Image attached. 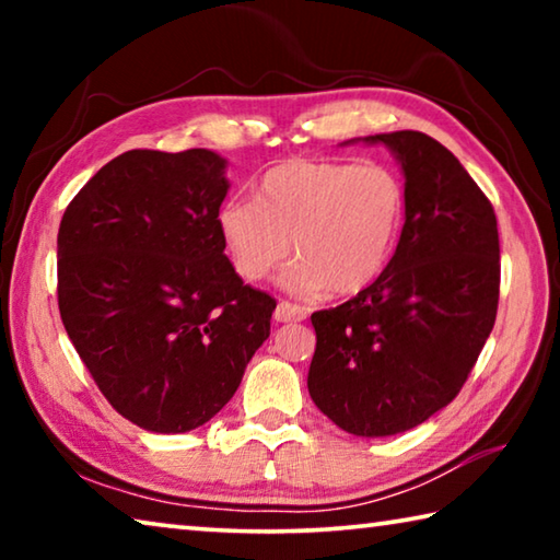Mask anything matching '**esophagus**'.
Masks as SVG:
<instances>
[{"label":"esophagus","instance_id":"1","mask_svg":"<svg viewBox=\"0 0 560 560\" xmlns=\"http://www.w3.org/2000/svg\"><path fill=\"white\" fill-rule=\"evenodd\" d=\"M303 318H306L303 308H299L296 303H289V301H279L277 311H273V320H277V324H289V320H303Z\"/></svg>","mask_w":560,"mask_h":560}]
</instances>
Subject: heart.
Wrapping results in <instances>:
<instances>
[{
  "instance_id": "b5f03b06",
  "label": "heart",
  "mask_w": 560,
  "mask_h": 560,
  "mask_svg": "<svg viewBox=\"0 0 560 560\" xmlns=\"http://www.w3.org/2000/svg\"><path fill=\"white\" fill-rule=\"evenodd\" d=\"M407 195L381 163L287 160L264 173L257 200H226L217 230L244 281L267 279L291 254L283 289L314 296L363 291L381 277L400 240Z\"/></svg>"
}]
</instances>
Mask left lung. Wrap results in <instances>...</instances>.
Here are the masks:
<instances>
[{"label":"left lung","instance_id":"8db88e82","mask_svg":"<svg viewBox=\"0 0 560 560\" xmlns=\"http://www.w3.org/2000/svg\"><path fill=\"white\" fill-rule=\"evenodd\" d=\"M385 145L405 177L400 242L381 277L316 311L311 400L355 438H390L447 407L494 328V207L438 140L417 130L346 143Z\"/></svg>","mask_w":560,"mask_h":560}]
</instances>
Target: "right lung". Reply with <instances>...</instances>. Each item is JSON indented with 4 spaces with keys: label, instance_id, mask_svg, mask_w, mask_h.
<instances>
[{
    "label": "right lung",
    "instance_id": "obj_1",
    "mask_svg": "<svg viewBox=\"0 0 560 560\" xmlns=\"http://www.w3.org/2000/svg\"><path fill=\"white\" fill-rule=\"evenodd\" d=\"M226 160L128 150L59 226V311L98 390L138 428L189 432L232 400L277 308L244 287L217 230Z\"/></svg>",
    "mask_w": 560,
    "mask_h": 560
}]
</instances>
